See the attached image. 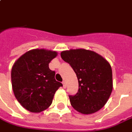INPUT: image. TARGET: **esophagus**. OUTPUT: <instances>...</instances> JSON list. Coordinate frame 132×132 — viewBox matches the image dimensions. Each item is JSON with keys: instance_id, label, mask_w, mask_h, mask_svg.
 I'll return each instance as SVG.
<instances>
[{"instance_id": "esophagus-1", "label": "esophagus", "mask_w": 132, "mask_h": 132, "mask_svg": "<svg viewBox=\"0 0 132 132\" xmlns=\"http://www.w3.org/2000/svg\"><path fill=\"white\" fill-rule=\"evenodd\" d=\"M63 88H66V84L65 81H63Z\"/></svg>"}]
</instances>
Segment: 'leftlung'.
Returning a JSON list of instances; mask_svg holds the SVG:
<instances>
[{"instance_id": "8db88e82", "label": "left lung", "mask_w": 132, "mask_h": 132, "mask_svg": "<svg viewBox=\"0 0 132 132\" xmlns=\"http://www.w3.org/2000/svg\"><path fill=\"white\" fill-rule=\"evenodd\" d=\"M62 59L77 74L78 92L69 95L72 107L83 114L95 113L107 103L113 89L110 63L95 52L85 49L63 51Z\"/></svg>"}]
</instances>
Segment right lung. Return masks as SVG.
Masks as SVG:
<instances>
[{
  "label": "right lung",
  "instance_id": "right-lung-1",
  "mask_svg": "<svg viewBox=\"0 0 132 132\" xmlns=\"http://www.w3.org/2000/svg\"><path fill=\"white\" fill-rule=\"evenodd\" d=\"M57 52L34 49L25 53L14 63L11 83L14 95L25 109L40 113L49 107L55 92L63 85L55 79L49 63Z\"/></svg>",
  "mask_w": 132,
  "mask_h": 132
}]
</instances>
